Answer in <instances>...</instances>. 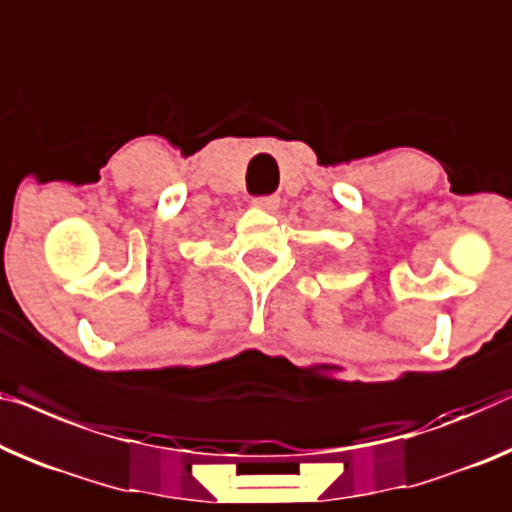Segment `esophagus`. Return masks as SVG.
<instances>
[{
	"label": "esophagus",
	"instance_id": "34e87169",
	"mask_svg": "<svg viewBox=\"0 0 512 512\" xmlns=\"http://www.w3.org/2000/svg\"><path fill=\"white\" fill-rule=\"evenodd\" d=\"M253 207L255 209H262V211H269L273 213L280 207V197L276 195H264V197H255L253 200Z\"/></svg>",
	"mask_w": 512,
	"mask_h": 512
}]
</instances>
